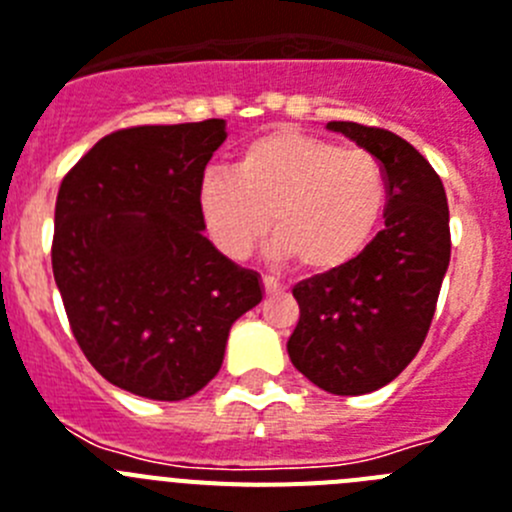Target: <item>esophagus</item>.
Wrapping results in <instances>:
<instances>
[{"label":"esophagus","instance_id":"1","mask_svg":"<svg viewBox=\"0 0 512 512\" xmlns=\"http://www.w3.org/2000/svg\"><path fill=\"white\" fill-rule=\"evenodd\" d=\"M262 288H265V293H268V296H273V293H281L283 291L281 283L275 281V278H270V275H265V278H262Z\"/></svg>","mask_w":512,"mask_h":512}]
</instances>
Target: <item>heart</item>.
Listing matches in <instances>:
<instances>
[{
    "label": "heart",
    "instance_id": "b5f03b06",
    "mask_svg": "<svg viewBox=\"0 0 512 512\" xmlns=\"http://www.w3.org/2000/svg\"><path fill=\"white\" fill-rule=\"evenodd\" d=\"M389 177L366 149L281 131L252 141L234 172H208L198 211L211 242L244 260L273 229L270 257L332 273L361 255L384 216Z\"/></svg>",
    "mask_w": 512,
    "mask_h": 512
}]
</instances>
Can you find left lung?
I'll list each match as a JSON object with an SVG mask.
<instances>
[{"mask_svg": "<svg viewBox=\"0 0 512 512\" xmlns=\"http://www.w3.org/2000/svg\"><path fill=\"white\" fill-rule=\"evenodd\" d=\"M327 128L384 164V229L350 265L293 286L301 314L286 348L311 384L358 397L397 379L425 342L451 260L448 203L428 159L397 133L350 121Z\"/></svg>", "mask_w": 512, "mask_h": 512, "instance_id": "obj_1", "label": "left lung"}]
</instances>
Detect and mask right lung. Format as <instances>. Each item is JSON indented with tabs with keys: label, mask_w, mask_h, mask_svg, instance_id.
Masks as SVG:
<instances>
[{
	"label": "right lung",
	"mask_w": 512,
	"mask_h": 512,
	"mask_svg": "<svg viewBox=\"0 0 512 512\" xmlns=\"http://www.w3.org/2000/svg\"><path fill=\"white\" fill-rule=\"evenodd\" d=\"M226 121L139 126L97 141L56 198L53 278L71 332L102 379L157 402L219 373L231 324L262 301L203 237L198 185Z\"/></svg>",
	"instance_id": "right-lung-1"
}]
</instances>
